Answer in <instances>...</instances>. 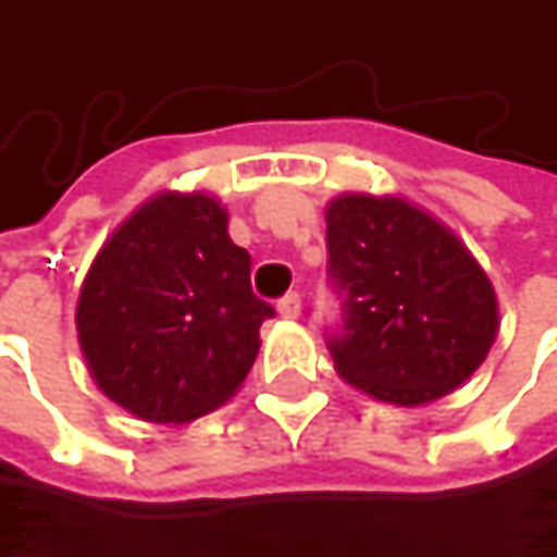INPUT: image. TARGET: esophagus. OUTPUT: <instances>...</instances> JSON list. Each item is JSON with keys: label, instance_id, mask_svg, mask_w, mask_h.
<instances>
[{"label": "esophagus", "instance_id": "esophagus-1", "mask_svg": "<svg viewBox=\"0 0 557 557\" xmlns=\"http://www.w3.org/2000/svg\"><path fill=\"white\" fill-rule=\"evenodd\" d=\"M277 312L283 319H296L299 315V293H286L277 302Z\"/></svg>", "mask_w": 557, "mask_h": 557}]
</instances>
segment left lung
Segmentation results:
<instances>
[{
  "instance_id": "8db88e82",
  "label": "left lung",
  "mask_w": 557,
  "mask_h": 557,
  "mask_svg": "<svg viewBox=\"0 0 557 557\" xmlns=\"http://www.w3.org/2000/svg\"><path fill=\"white\" fill-rule=\"evenodd\" d=\"M325 225L345 296V332L329 345L338 377L406 409L461 387L500 332L497 289L468 245L396 193H342Z\"/></svg>"
}]
</instances>
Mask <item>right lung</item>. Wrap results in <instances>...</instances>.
Returning <instances> with one entry per match:
<instances>
[{
    "label": "right lung",
    "instance_id": "obj_1",
    "mask_svg": "<svg viewBox=\"0 0 557 557\" xmlns=\"http://www.w3.org/2000/svg\"><path fill=\"white\" fill-rule=\"evenodd\" d=\"M251 255L228 238V209L206 189L141 202L92 258L76 338L89 377L141 422L183 425L245 384L261 322Z\"/></svg>",
    "mask_w": 557,
    "mask_h": 557
}]
</instances>
